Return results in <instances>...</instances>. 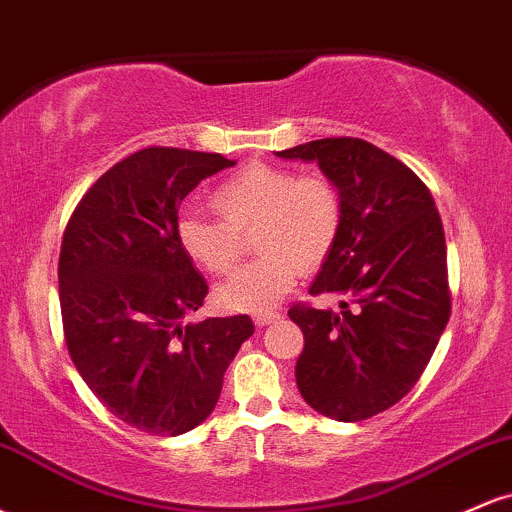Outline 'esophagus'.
I'll list each match as a JSON object with an SVG mask.
<instances>
[{"label":"esophagus","mask_w":512,"mask_h":512,"mask_svg":"<svg viewBox=\"0 0 512 512\" xmlns=\"http://www.w3.org/2000/svg\"><path fill=\"white\" fill-rule=\"evenodd\" d=\"M252 320H255L257 327H264V325H269V322L279 320V313H274V310H267V313H257L255 317H252Z\"/></svg>","instance_id":"1"}]
</instances>
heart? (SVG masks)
I'll return each instance as SVG.
<instances>
[{"mask_svg": "<svg viewBox=\"0 0 512 512\" xmlns=\"http://www.w3.org/2000/svg\"><path fill=\"white\" fill-rule=\"evenodd\" d=\"M216 219L185 214L175 238L192 264L211 276L233 272L245 240L260 252L216 289V301L236 313H264L296 286L301 269L315 272L330 260L344 226L342 192L322 173L252 163L211 190Z\"/></svg>", "mask_w": 512, "mask_h": 512, "instance_id": "b5f03b06", "label": "heart"}]
</instances>
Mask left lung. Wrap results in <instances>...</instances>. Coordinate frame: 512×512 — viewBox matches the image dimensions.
Masks as SVG:
<instances>
[{
    "label": "left lung",
    "instance_id": "obj_1",
    "mask_svg": "<svg viewBox=\"0 0 512 512\" xmlns=\"http://www.w3.org/2000/svg\"><path fill=\"white\" fill-rule=\"evenodd\" d=\"M276 156L315 161L344 202L342 236L310 286L342 296V310L289 308L305 339L298 390L330 419H370L419 383L450 320L443 221L424 180L363 139H317Z\"/></svg>",
    "mask_w": 512,
    "mask_h": 512
}]
</instances>
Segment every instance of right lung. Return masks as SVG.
Masks as SVG:
<instances>
[{
    "mask_svg": "<svg viewBox=\"0 0 512 512\" xmlns=\"http://www.w3.org/2000/svg\"><path fill=\"white\" fill-rule=\"evenodd\" d=\"M231 166L221 154L149 146L93 182L64 228L57 279L69 356L110 414L151 436L202 424L255 332L248 315L182 325L209 286L175 238L180 202Z\"/></svg>",
    "mask_w": 512,
    "mask_h": 512,
    "instance_id": "add662e5",
    "label": "right lung"
}]
</instances>
